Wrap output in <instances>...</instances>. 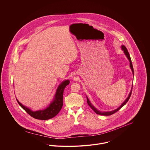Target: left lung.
Instances as JSON below:
<instances>
[{"label":"left lung","instance_id":"left-lung-1","mask_svg":"<svg viewBox=\"0 0 150 150\" xmlns=\"http://www.w3.org/2000/svg\"><path fill=\"white\" fill-rule=\"evenodd\" d=\"M121 48H122V50L124 51V53H125V54L126 55V56H127V57L128 58V59L129 61V62H130V69H131V70H132V73H133V74H134V71H133V65H132V61H131V59H130V55H129V54L128 51V50H127V48H126V47L125 46V45H122L121 46ZM132 89H131V91H130V93H129V94L128 97L126 99V100L123 102V103L120 106V107H118V108H117V109H115L114 110H112V111H107V112H101V111H99V110H98L95 107H94L91 103V102H90V101L89 100V99H88V98L86 97V99H87V103H88V105L89 106V107H91L95 112H96V114H99V115H112V114H113L114 113H115V112H116L117 111H118L120 108H121L122 107H123L127 102H128V101L129 100V98H130V96H131V94H132Z\"/></svg>","mask_w":150,"mask_h":150}]
</instances>
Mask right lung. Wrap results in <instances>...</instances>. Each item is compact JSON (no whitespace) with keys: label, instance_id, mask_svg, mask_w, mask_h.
Instances as JSON below:
<instances>
[{"label":"right lung","instance_id":"1","mask_svg":"<svg viewBox=\"0 0 150 150\" xmlns=\"http://www.w3.org/2000/svg\"><path fill=\"white\" fill-rule=\"evenodd\" d=\"M69 83L70 81L69 80H67L63 81L59 86H58L54 100L50 104L49 106L47 107L44 110L33 111L29 108L22 105L18 100H17L20 106L33 118L41 120H49L56 116L61 110L63 106L64 91L65 87L67 85H69Z\"/></svg>","mask_w":150,"mask_h":150}]
</instances>
